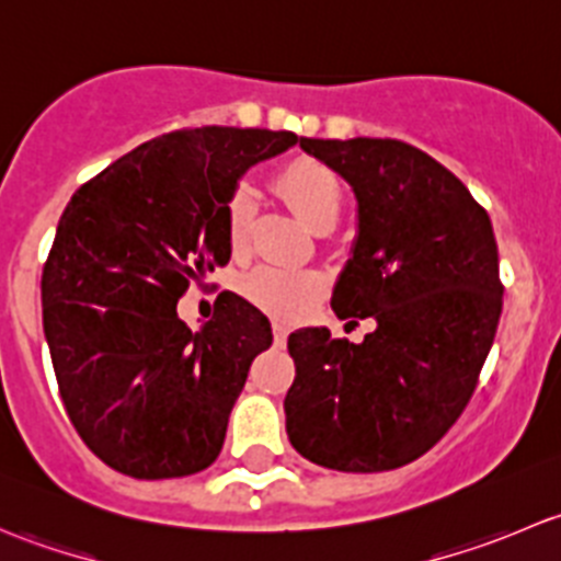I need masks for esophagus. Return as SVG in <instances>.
<instances>
[{
  "instance_id": "obj_1",
  "label": "esophagus",
  "mask_w": 561,
  "mask_h": 561,
  "mask_svg": "<svg viewBox=\"0 0 561 561\" xmlns=\"http://www.w3.org/2000/svg\"><path fill=\"white\" fill-rule=\"evenodd\" d=\"M271 328H274V336H276V342H282V339H287V333H290V331H287V325H285V322H279V320H274V325H271Z\"/></svg>"
}]
</instances>
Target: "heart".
<instances>
[{
	"label": "heart",
	"instance_id": "b5f03b06",
	"mask_svg": "<svg viewBox=\"0 0 561 561\" xmlns=\"http://www.w3.org/2000/svg\"><path fill=\"white\" fill-rule=\"evenodd\" d=\"M276 186L285 195V201L296 208L298 217L317 233H328L336 225L344 206V190L339 175L328 165L309 160V157H298L276 173ZM252 217V192L247 184H239L225 203V228H228L230 249L236 254L247 252ZM241 293L249 304H254L271 317L298 320L320 301L322 293H325V282L314 271L260 265L241 279Z\"/></svg>",
	"mask_w": 561,
	"mask_h": 561
}]
</instances>
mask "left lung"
Wrapping results in <instances>:
<instances>
[{
    "label": "left lung",
    "mask_w": 561,
    "mask_h": 561,
    "mask_svg": "<svg viewBox=\"0 0 561 561\" xmlns=\"http://www.w3.org/2000/svg\"><path fill=\"white\" fill-rule=\"evenodd\" d=\"M301 149L358 197L333 312L377 328L360 344L328 328L290 333L287 437L320 467L386 472L432 450L478 388L502 314L494 228L448 168L404 140L301 138Z\"/></svg>",
    "instance_id": "obj_1"
}]
</instances>
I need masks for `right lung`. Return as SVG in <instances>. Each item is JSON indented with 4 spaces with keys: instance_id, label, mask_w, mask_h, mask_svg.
Masks as SVG:
<instances>
[{
    "instance_id": "add662e5",
    "label": "right lung",
    "mask_w": 561,
    "mask_h": 561,
    "mask_svg": "<svg viewBox=\"0 0 561 561\" xmlns=\"http://www.w3.org/2000/svg\"><path fill=\"white\" fill-rule=\"evenodd\" d=\"M293 133L186 127L151 138L76 190L43 265V328L59 396L87 448L138 480L214 463L271 322L236 293L190 331L175 304L228 265L225 203Z\"/></svg>"
}]
</instances>
